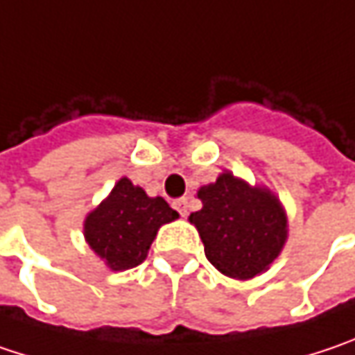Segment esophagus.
<instances>
[{"label": "esophagus", "instance_id": "obj_1", "mask_svg": "<svg viewBox=\"0 0 355 355\" xmlns=\"http://www.w3.org/2000/svg\"><path fill=\"white\" fill-rule=\"evenodd\" d=\"M173 207L180 213V217H187V215H189V198L187 197L177 198V200L173 202Z\"/></svg>", "mask_w": 355, "mask_h": 355}]
</instances>
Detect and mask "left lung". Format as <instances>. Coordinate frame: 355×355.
Returning <instances> with one entry per match:
<instances>
[{
    "label": "left lung",
    "mask_w": 355,
    "mask_h": 355,
    "mask_svg": "<svg viewBox=\"0 0 355 355\" xmlns=\"http://www.w3.org/2000/svg\"><path fill=\"white\" fill-rule=\"evenodd\" d=\"M202 209L191 213L205 255L231 279H253L282 255L289 237L287 213L279 197L223 171L215 182L197 191Z\"/></svg>",
    "instance_id": "1"
}]
</instances>
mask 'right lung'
Listing matches in <instances>:
<instances>
[{
    "label": "right lung",
    "mask_w": 355,
    "mask_h": 355,
    "mask_svg": "<svg viewBox=\"0 0 355 355\" xmlns=\"http://www.w3.org/2000/svg\"><path fill=\"white\" fill-rule=\"evenodd\" d=\"M178 219L162 197L122 177L84 219V239L110 271H126L146 259L158 229Z\"/></svg>",
    "instance_id": "right-lung-1"
}]
</instances>
